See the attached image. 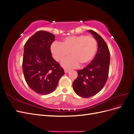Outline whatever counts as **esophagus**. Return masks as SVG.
<instances>
[{
  "mask_svg": "<svg viewBox=\"0 0 134 134\" xmlns=\"http://www.w3.org/2000/svg\"><path fill=\"white\" fill-rule=\"evenodd\" d=\"M69 71H70L69 70H66V69H65L64 70V72H65V73H68V72H69Z\"/></svg>",
  "mask_w": 134,
  "mask_h": 134,
  "instance_id": "obj_1",
  "label": "esophagus"
}]
</instances>
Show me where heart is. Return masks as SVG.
Returning <instances> with one entry per match:
<instances>
[{
  "label": "heart",
  "instance_id": "b5f03b06",
  "mask_svg": "<svg viewBox=\"0 0 134 134\" xmlns=\"http://www.w3.org/2000/svg\"><path fill=\"white\" fill-rule=\"evenodd\" d=\"M98 48L96 39L92 36L84 35L71 36L63 39L59 43L53 42L50 50L54 59L60 62L69 55L71 56L65 60L62 65L70 69L87 65L94 58Z\"/></svg>",
  "mask_w": 134,
  "mask_h": 134
}]
</instances>
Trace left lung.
<instances>
[{
	"label": "left lung",
	"instance_id": "obj_1",
	"mask_svg": "<svg viewBox=\"0 0 134 134\" xmlns=\"http://www.w3.org/2000/svg\"><path fill=\"white\" fill-rule=\"evenodd\" d=\"M88 31L96 39L98 47L94 58L86 68L78 70V77L72 83L76 94L83 98H90L102 90L108 79L110 62V52L104 40L95 31Z\"/></svg>",
	"mask_w": 134,
	"mask_h": 134
}]
</instances>
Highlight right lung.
<instances>
[{
	"instance_id": "1",
	"label": "right lung",
	"mask_w": 134,
	"mask_h": 134,
	"mask_svg": "<svg viewBox=\"0 0 134 134\" xmlns=\"http://www.w3.org/2000/svg\"><path fill=\"white\" fill-rule=\"evenodd\" d=\"M55 37L50 32L39 31L27 40L24 46V77L31 90L41 95L53 92L64 75L63 69L51 56L50 47Z\"/></svg>"
}]
</instances>
